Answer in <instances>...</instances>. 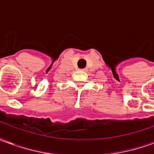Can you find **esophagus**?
Instances as JSON below:
<instances>
[{"label": "esophagus", "instance_id": "1", "mask_svg": "<svg viewBox=\"0 0 154 154\" xmlns=\"http://www.w3.org/2000/svg\"><path fill=\"white\" fill-rule=\"evenodd\" d=\"M85 70H86V69H82V71H85Z\"/></svg>", "mask_w": 154, "mask_h": 154}]
</instances>
